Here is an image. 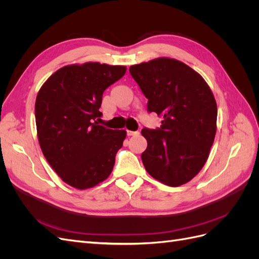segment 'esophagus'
<instances>
[{
    "label": "esophagus",
    "mask_w": 259,
    "mask_h": 259,
    "mask_svg": "<svg viewBox=\"0 0 259 259\" xmlns=\"http://www.w3.org/2000/svg\"><path fill=\"white\" fill-rule=\"evenodd\" d=\"M127 136H138L139 135V132L138 131H127Z\"/></svg>",
    "instance_id": "esophagus-1"
}]
</instances>
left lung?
I'll list each match as a JSON object with an SVG mask.
<instances>
[{
	"instance_id": "left-lung-1",
	"label": "left lung",
	"mask_w": 259,
	"mask_h": 259,
	"mask_svg": "<svg viewBox=\"0 0 259 259\" xmlns=\"http://www.w3.org/2000/svg\"><path fill=\"white\" fill-rule=\"evenodd\" d=\"M133 79L148 99V112L162 116L161 126L142 131L146 170L170 187L197 175L208 158L216 134L217 105L208 85L182 61L158 58L132 66Z\"/></svg>"
}]
</instances>
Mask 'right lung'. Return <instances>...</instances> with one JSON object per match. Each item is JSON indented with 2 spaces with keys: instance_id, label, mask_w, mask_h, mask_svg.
Returning <instances> with one entry per match:
<instances>
[{
  "instance_id": "right-lung-1",
  "label": "right lung",
  "mask_w": 259,
  "mask_h": 259,
  "mask_svg": "<svg viewBox=\"0 0 259 259\" xmlns=\"http://www.w3.org/2000/svg\"><path fill=\"white\" fill-rule=\"evenodd\" d=\"M126 72L124 66L99 62L62 67L52 74L35 100L42 152L64 182L88 189L111 174L126 132L98 125L106 89Z\"/></svg>"
}]
</instances>
